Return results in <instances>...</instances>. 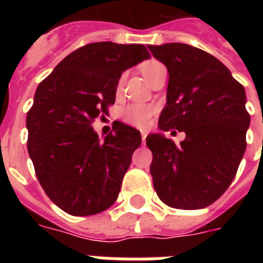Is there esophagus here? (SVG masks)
<instances>
[{"mask_svg": "<svg viewBox=\"0 0 263 263\" xmlns=\"http://www.w3.org/2000/svg\"><path fill=\"white\" fill-rule=\"evenodd\" d=\"M146 136H147L146 135V132H142V142H143V143L146 142Z\"/></svg>", "mask_w": 263, "mask_h": 263, "instance_id": "1", "label": "esophagus"}]
</instances>
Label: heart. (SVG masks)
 Returning <instances> with one entry per match:
<instances>
[{
  "label": "heart",
  "mask_w": 263,
  "mask_h": 263,
  "mask_svg": "<svg viewBox=\"0 0 263 263\" xmlns=\"http://www.w3.org/2000/svg\"><path fill=\"white\" fill-rule=\"evenodd\" d=\"M162 64L157 63V61H147L144 63L140 69L144 78H147L150 75V72H153L156 68L161 67ZM154 115L153 107L146 106V105H131V106L125 107L121 113V117L127 124L136 128H147L152 123V117Z\"/></svg>",
  "instance_id": "1"
}]
</instances>
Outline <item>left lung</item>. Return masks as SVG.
Listing matches in <instances>:
<instances>
[{
    "label": "left lung",
    "mask_w": 263,
    "mask_h": 263,
    "mask_svg": "<svg viewBox=\"0 0 263 263\" xmlns=\"http://www.w3.org/2000/svg\"><path fill=\"white\" fill-rule=\"evenodd\" d=\"M148 49L169 73L161 132L146 138L153 184L171 208L203 209L227 191L245 156L250 127L245 87L200 49L176 42ZM172 127L186 132L180 146L164 138Z\"/></svg>",
    "instance_id": "obj_1"
}]
</instances>
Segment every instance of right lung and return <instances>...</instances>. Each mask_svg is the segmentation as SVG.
Instances as JSON below:
<instances>
[{
  "mask_svg": "<svg viewBox=\"0 0 263 263\" xmlns=\"http://www.w3.org/2000/svg\"><path fill=\"white\" fill-rule=\"evenodd\" d=\"M147 59L144 45L90 43L67 55L35 91L27 148L46 195L68 214H97L117 199L142 136L121 123L99 140L91 123L115 103L121 73Z\"/></svg>",
  "mask_w": 263,
  "mask_h": 263,
  "instance_id": "obj_1",
  "label": "right lung"
}]
</instances>
